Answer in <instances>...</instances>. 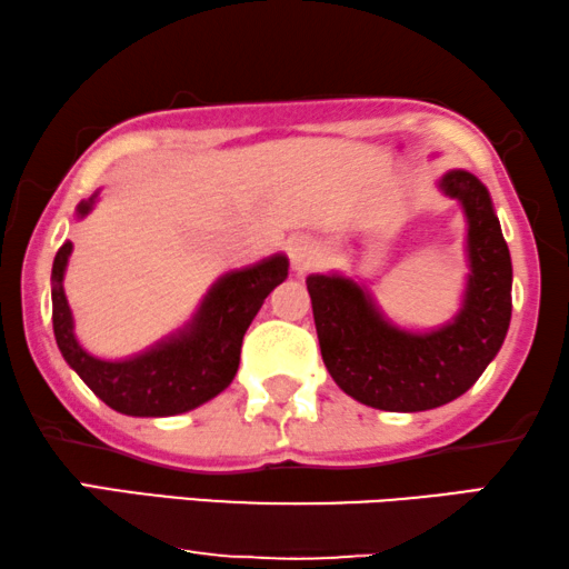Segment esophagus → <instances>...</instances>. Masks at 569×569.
<instances>
[{"label": "esophagus", "instance_id": "obj_1", "mask_svg": "<svg viewBox=\"0 0 569 569\" xmlns=\"http://www.w3.org/2000/svg\"><path fill=\"white\" fill-rule=\"evenodd\" d=\"M287 253H290L295 271H308L321 261V248H318L316 240L308 236L290 238V243H287Z\"/></svg>", "mask_w": 569, "mask_h": 569}]
</instances>
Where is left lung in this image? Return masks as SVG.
<instances>
[{"label": "left lung", "mask_w": 569, "mask_h": 569, "mask_svg": "<svg viewBox=\"0 0 569 569\" xmlns=\"http://www.w3.org/2000/svg\"><path fill=\"white\" fill-rule=\"evenodd\" d=\"M466 214L461 310L432 331L388 321L368 287L341 274L306 279L326 370L347 396L383 411H427L458 399L500 352L512 313V263L487 186L469 170L438 181Z\"/></svg>", "instance_id": "left-lung-1"}]
</instances>
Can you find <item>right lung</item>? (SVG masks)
Segmentation results:
<instances>
[{
	"label": "right lung",
	"mask_w": 569,
	"mask_h": 569,
	"mask_svg": "<svg viewBox=\"0 0 569 569\" xmlns=\"http://www.w3.org/2000/svg\"><path fill=\"white\" fill-rule=\"evenodd\" d=\"M98 191L77 204V217H88ZM72 243L57 251L51 269L53 337L69 368L108 407L129 417H173L201 407L232 383L240 362V345L267 295L287 279L284 253L246 269L222 274L209 287L189 323L158 345L127 360H100L74 337V318L64 295V271Z\"/></svg>",
	"instance_id": "right-lung-1"
}]
</instances>
